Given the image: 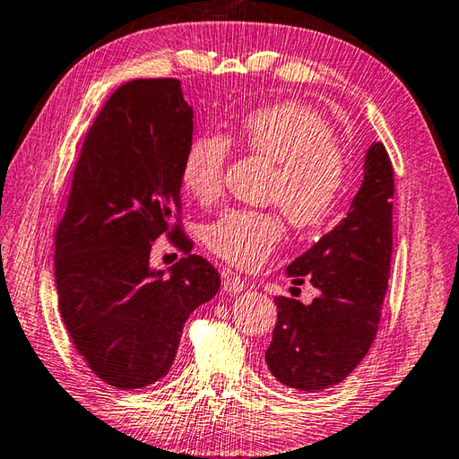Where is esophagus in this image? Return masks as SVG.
Here are the masks:
<instances>
[{"mask_svg": "<svg viewBox=\"0 0 459 459\" xmlns=\"http://www.w3.org/2000/svg\"><path fill=\"white\" fill-rule=\"evenodd\" d=\"M247 281L245 278H240L238 274H235V272H229L224 270L222 272V290L229 291V294H240L242 290H245Z\"/></svg>", "mask_w": 459, "mask_h": 459, "instance_id": "34e87169", "label": "esophagus"}]
</instances>
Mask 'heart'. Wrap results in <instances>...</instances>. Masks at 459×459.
<instances>
[{
    "label": "heart",
    "mask_w": 459,
    "mask_h": 459,
    "mask_svg": "<svg viewBox=\"0 0 459 459\" xmlns=\"http://www.w3.org/2000/svg\"><path fill=\"white\" fill-rule=\"evenodd\" d=\"M235 140L274 165L268 201L280 207L296 229L324 222L341 199L347 181L345 155L331 124L306 104L262 106L242 118ZM229 143L221 135L203 134L185 150L181 181L189 195L211 203L221 195ZM281 238V224L272 212L227 209L204 229V242L222 260L255 268Z\"/></svg>",
    "instance_id": "obj_1"
}]
</instances>
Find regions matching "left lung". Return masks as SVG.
Wrapping results in <instances>:
<instances>
[{"instance_id": "8db88e82", "label": "left lung", "mask_w": 459, "mask_h": 459, "mask_svg": "<svg viewBox=\"0 0 459 459\" xmlns=\"http://www.w3.org/2000/svg\"><path fill=\"white\" fill-rule=\"evenodd\" d=\"M363 168L347 217L286 268L294 284L309 280L319 296L309 306L274 298L278 321L266 365L278 383L296 391L339 385L377 335L393 255L394 171L383 143L368 145Z\"/></svg>"}]
</instances>
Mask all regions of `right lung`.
I'll return each mask as SVG.
<instances>
[{
	"label": "right lung",
	"mask_w": 459,
	"mask_h": 459,
	"mask_svg": "<svg viewBox=\"0 0 459 459\" xmlns=\"http://www.w3.org/2000/svg\"><path fill=\"white\" fill-rule=\"evenodd\" d=\"M193 108L178 79L122 84L86 134L55 235L58 309L74 349L110 386L134 391L168 375L187 317L221 288L211 262L173 227L185 255L165 276L152 242L179 212Z\"/></svg>",
	"instance_id": "obj_1"
}]
</instances>
